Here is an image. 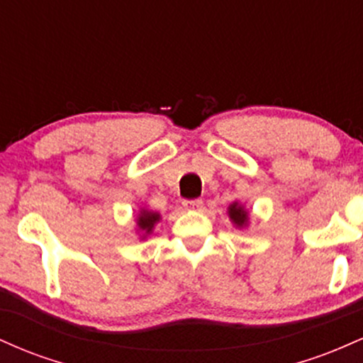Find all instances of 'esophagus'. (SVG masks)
Here are the masks:
<instances>
[{
    "label": "esophagus",
    "instance_id": "esophagus-1",
    "mask_svg": "<svg viewBox=\"0 0 363 363\" xmlns=\"http://www.w3.org/2000/svg\"><path fill=\"white\" fill-rule=\"evenodd\" d=\"M182 206H184L186 210H201L203 201L201 199H186V201L182 203Z\"/></svg>",
    "mask_w": 363,
    "mask_h": 363
}]
</instances>
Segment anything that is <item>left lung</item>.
Segmentation results:
<instances>
[{
	"mask_svg": "<svg viewBox=\"0 0 363 363\" xmlns=\"http://www.w3.org/2000/svg\"><path fill=\"white\" fill-rule=\"evenodd\" d=\"M228 216H230V220L234 222V225L237 227H245L249 222V213L247 210L242 205H239V203H232L230 206H228Z\"/></svg>",
	"mask_w": 363,
	"mask_h": 363,
	"instance_id": "obj_1",
	"label": "left lung"
}]
</instances>
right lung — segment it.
<instances>
[{"mask_svg":"<svg viewBox=\"0 0 363 363\" xmlns=\"http://www.w3.org/2000/svg\"><path fill=\"white\" fill-rule=\"evenodd\" d=\"M158 220H160V215L157 211H150L147 208H141L138 218H136V225H138V230L143 232V239L152 234L153 227H155Z\"/></svg>","mask_w":363,"mask_h":363,"instance_id":"right-lung-1","label":"right lung"}]
</instances>
